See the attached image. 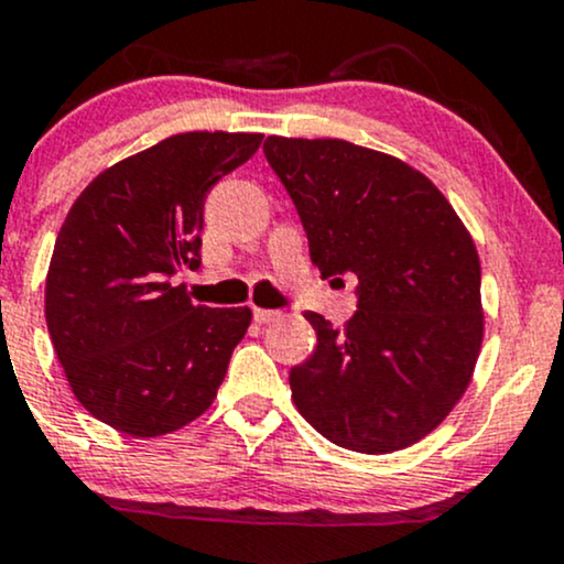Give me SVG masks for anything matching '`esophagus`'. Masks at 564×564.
I'll use <instances>...</instances> for the list:
<instances>
[{"label":"esophagus","instance_id":"1","mask_svg":"<svg viewBox=\"0 0 564 564\" xmlns=\"http://www.w3.org/2000/svg\"><path fill=\"white\" fill-rule=\"evenodd\" d=\"M278 310H262V307H254V321L257 323H270V321H275L278 318Z\"/></svg>","mask_w":564,"mask_h":564}]
</instances>
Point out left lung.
I'll use <instances>...</instances> for the list:
<instances>
[{
  "mask_svg": "<svg viewBox=\"0 0 564 564\" xmlns=\"http://www.w3.org/2000/svg\"><path fill=\"white\" fill-rule=\"evenodd\" d=\"M321 278H358V313L291 368L296 411L358 453L419 443L467 392L482 345L480 257L430 177L347 140H264Z\"/></svg>",
  "mask_w": 564,
  "mask_h": 564,
  "instance_id": "1",
  "label": "left lung"
}]
</instances>
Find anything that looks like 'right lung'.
I'll return each mask as SVG.
<instances>
[{
  "instance_id": "add662e5",
  "label": "right lung",
  "mask_w": 564,
  "mask_h": 564,
  "mask_svg": "<svg viewBox=\"0 0 564 564\" xmlns=\"http://www.w3.org/2000/svg\"><path fill=\"white\" fill-rule=\"evenodd\" d=\"M257 132H183L100 172L57 232L44 289L50 339L102 424L159 437L198 419L251 323L193 304L172 278L200 264L204 200L260 148Z\"/></svg>"
}]
</instances>
